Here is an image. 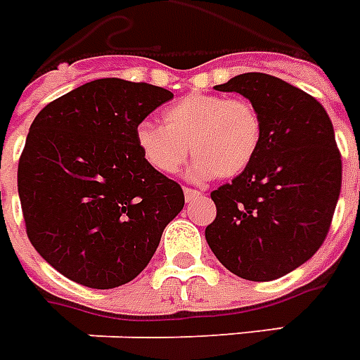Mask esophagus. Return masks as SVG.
<instances>
[{
    "mask_svg": "<svg viewBox=\"0 0 360 360\" xmlns=\"http://www.w3.org/2000/svg\"><path fill=\"white\" fill-rule=\"evenodd\" d=\"M183 193H185V200H187V202L196 200V198H200V196H202L200 191H193V188H185Z\"/></svg>",
    "mask_w": 360,
    "mask_h": 360,
    "instance_id": "obj_1",
    "label": "esophagus"
}]
</instances>
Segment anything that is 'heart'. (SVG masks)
Masks as SVG:
<instances>
[{"instance_id":"b5f03b06","label":"heart","mask_w":360,"mask_h":360,"mask_svg":"<svg viewBox=\"0 0 360 360\" xmlns=\"http://www.w3.org/2000/svg\"><path fill=\"white\" fill-rule=\"evenodd\" d=\"M164 126L141 122L135 141L148 166L164 175L179 172L191 154L196 156L187 172L194 183L219 175L234 177L254 160L262 122L255 108L242 98L221 95H188L167 106Z\"/></svg>"}]
</instances>
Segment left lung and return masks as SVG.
Instances as JSON below:
<instances>
[{
  "label": "left lung",
  "instance_id": "1",
  "mask_svg": "<svg viewBox=\"0 0 360 360\" xmlns=\"http://www.w3.org/2000/svg\"><path fill=\"white\" fill-rule=\"evenodd\" d=\"M217 91L246 97L262 122L252 164L212 193L206 227L215 257L240 278L267 282L311 259L328 234L342 188V156L322 105L262 72L234 76Z\"/></svg>",
  "mask_w": 360,
  "mask_h": 360
}]
</instances>
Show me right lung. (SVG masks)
<instances>
[{
    "mask_svg": "<svg viewBox=\"0 0 360 360\" xmlns=\"http://www.w3.org/2000/svg\"><path fill=\"white\" fill-rule=\"evenodd\" d=\"M173 93L120 78L93 79L32 122L18 196L32 246L66 278L108 290L153 259L183 188L148 166L135 127Z\"/></svg>",
    "mask_w": 360,
    "mask_h": 360,
    "instance_id": "right-lung-1",
    "label": "right lung"
}]
</instances>
